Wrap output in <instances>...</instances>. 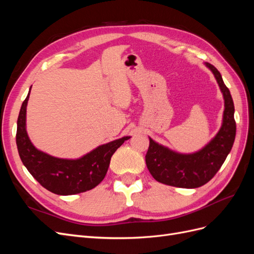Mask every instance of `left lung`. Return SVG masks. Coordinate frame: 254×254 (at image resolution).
<instances>
[{
  "label": "left lung",
  "instance_id": "obj_1",
  "mask_svg": "<svg viewBox=\"0 0 254 254\" xmlns=\"http://www.w3.org/2000/svg\"><path fill=\"white\" fill-rule=\"evenodd\" d=\"M205 65L213 72L224 95L222 125L216 136L205 147L190 155L170 150L149 137V147L145 156L146 165L153 178L167 186L184 189L203 186L216 175L232 149L236 133L233 99L217 68L207 63Z\"/></svg>",
  "mask_w": 254,
  "mask_h": 254
}]
</instances>
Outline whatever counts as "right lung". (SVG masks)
<instances>
[{"label":"right lung","mask_w":254,"mask_h":254,"mask_svg":"<svg viewBox=\"0 0 254 254\" xmlns=\"http://www.w3.org/2000/svg\"><path fill=\"white\" fill-rule=\"evenodd\" d=\"M29 93L22 104L17 122L16 141L23 164L43 188L54 194L74 195L94 189L105 178L115 150L130 136L98 146L76 160L52 157L38 150L27 135L25 122Z\"/></svg>","instance_id":"add662e5"}]
</instances>
